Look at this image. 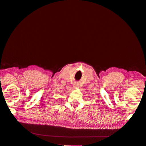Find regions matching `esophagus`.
I'll return each instance as SVG.
<instances>
[{
  "label": "esophagus",
  "instance_id": "esophagus-1",
  "mask_svg": "<svg viewBox=\"0 0 146 146\" xmlns=\"http://www.w3.org/2000/svg\"><path fill=\"white\" fill-rule=\"evenodd\" d=\"M74 87H78V85H77V84H74Z\"/></svg>",
  "mask_w": 146,
  "mask_h": 146
}]
</instances>
